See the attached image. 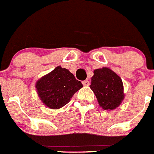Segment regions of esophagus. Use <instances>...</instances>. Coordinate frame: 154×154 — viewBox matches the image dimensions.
Instances as JSON below:
<instances>
[{
	"mask_svg": "<svg viewBox=\"0 0 154 154\" xmlns=\"http://www.w3.org/2000/svg\"><path fill=\"white\" fill-rule=\"evenodd\" d=\"M82 84H83L84 86H88L90 85V82H89V81L86 80V81H84L83 82H82Z\"/></svg>",
	"mask_w": 154,
	"mask_h": 154,
	"instance_id": "obj_1",
	"label": "esophagus"
}]
</instances>
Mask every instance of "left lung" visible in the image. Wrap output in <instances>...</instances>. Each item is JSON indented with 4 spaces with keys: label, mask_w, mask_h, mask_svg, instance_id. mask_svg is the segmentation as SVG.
Wrapping results in <instances>:
<instances>
[{
    "label": "left lung",
    "mask_w": 154,
    "mask_h": 154,
    "mask_svg": "<svg viewBox=\"0 0 154 154\" xmlns=\"http://www.w3.org/2000/svg\"><path fill=\"white\" fill-rule=\"evenodd\" d=\"M90 88L93 91L99 105L103 110L116 109L124 100V89L122 79L107 67L93 71Z\"/></svg>",
    "instance_id": "obj_1"
}]
</instances>
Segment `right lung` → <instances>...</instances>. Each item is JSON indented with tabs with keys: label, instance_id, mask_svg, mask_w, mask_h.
<instances>
[{
	"label": "right lung",
	"instance_id": "add662e5",
	"mask_svg": "<svg viewBox=\"0 0 154 154\" xmlns=\"http://www.w3.org/2000/svg\"><path fill=\"white\" fill-rule=\"evenodd\" d=\"M83 87L73 74L66 68L57 66L35 83L38 96L51 109H59L70 101L75 92Z\"/></svg>",
	"mask_w": 154,
	"mask_h": 154
}]
</instances>
